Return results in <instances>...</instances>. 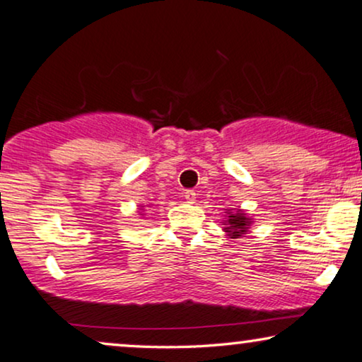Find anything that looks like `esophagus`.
Listing matches in <instances>:
<instances>
[{
    "label": "esophagus",
    "instance_id": "obj_1",
    "mask_svg": "<svg viewBox=\"0 0 362 362\" xmlns=\"http://www.w3.org/2000/svg\"><path fill=\"white\" fill-rule=\"evenodd\" d=\"M182 194H185V199L187 201V202H194L196 201V191H192V189H186L185 192H182Z\"/></svg>",
    "mask_w": 362,
    "mask_h": 362
}]
</instances>
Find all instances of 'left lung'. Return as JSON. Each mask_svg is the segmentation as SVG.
<instances>
[{
	"instance_id": "left-lung-1",
	"label": "left lung",
	"mask_w": 362,
	"mask_h": 362,
	"mask_svg": "<svg viewBox=\"0 0 362 362\" xmlns=\"http://www.w3.org/2000/svg\"><path fill=\"white\" fill-rule=\"evenodd\" d=\"M226 222H227L226 232H229L230 239H237V237L245 234L247 229H249V224H250V221L247 219L244 214H242V211H237L235 214H230L229 219H227Z\"/></svg>"
}]
</instances>
